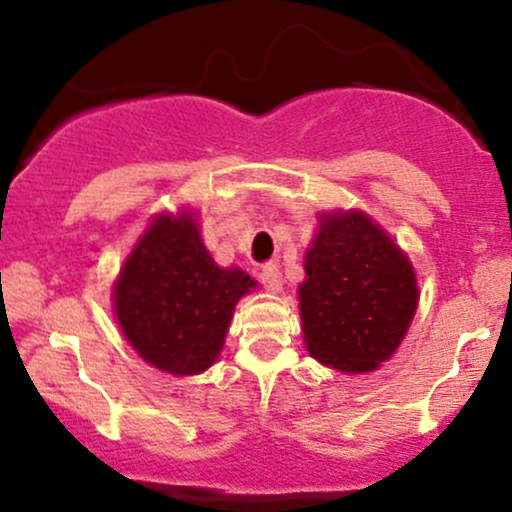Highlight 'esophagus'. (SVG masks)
Returning <instances> with one entry per match:
<instances>
[{"instance_id":"34e87169","label":"esophagus","mask_w":512,"mask_h":512,"mask_svg":"<svg viewBox=\"0 0 512 512\" xmlns=\"http://www.w3.org/2000/svg\"><path fill=\"white\" fill-rule=\"evenodd\" d=\"M260 284L272 293L281 289V272L276 264H264V267L260 269Z\"/></svg>"}]
</instances>
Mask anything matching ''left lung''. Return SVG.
Listing matches in <instances>:
<instances>
[{
	"instance_id": "1",
	"label": "left lung",
	"mask_w": 512,
	"mask_h": 512,
	"mask_svg": "<svg viewBox=\"0 0 512 512\" xmlns=\"http://www.w3.org/2000/svg\"><path fill=\"white\" fill-rule=\"evenodd\" d=\"M298 289L305 346L342 373H368L392 356L416 313L414 269L361 211L320 219Z\"/></svg>"
}]
</instances>
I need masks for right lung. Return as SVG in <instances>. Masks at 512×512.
<instances>
[{
    "label": "right lung",
    "instance_id": "right-lung-1",
    "mask_svg": "<svg viewBox=\"0 0 512 512\" xmlns=\"http://www.w3.org/2000/svg\"><path fill=\"white\" fill-rule=\"evenodd\" d=\"M255 281L216 267L190 214L161 216L134 248L115 286L127 342L151 366L195 375L219 356L238 298Z\"/></svg>",
    "mask_w": 512,
    "mask_h": 512
}]
</instances>
